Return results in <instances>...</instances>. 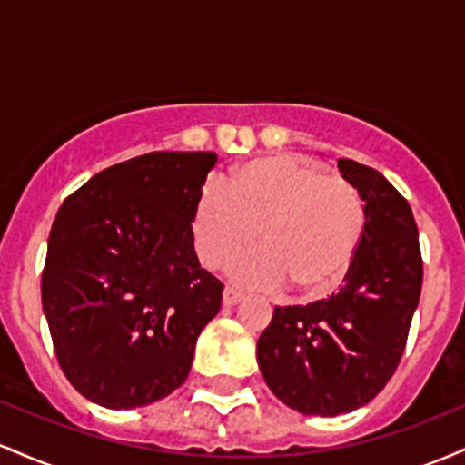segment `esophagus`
I'll use <instances>...</instances> for the list:
<instances>
[{"label":"esophagus","mask_w":465,"mask_h":465,"mask_svg":"<svg viewBox=\"0 0 465 465\" xmlns=\"http://www.w3.org/2000/svg\"><path fill=\"white\" fill-rule=\"evenodd\" d=\"M242 297H244V292L238 291V288H233V286H225V291H223V303H225V306H236Z\"/></svg>","instance_id":"esophagus-1"}]
</instances>
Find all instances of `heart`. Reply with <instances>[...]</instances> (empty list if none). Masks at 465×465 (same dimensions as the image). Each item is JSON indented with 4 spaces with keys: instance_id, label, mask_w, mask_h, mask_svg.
I'll list each match as a JSON object with an SVG mask.
<instances>
[{
    "instance_id": "obj_1",
    "label": "heart",
    "mask_w": 465,
    "mask_h": 465,
    "mask_svg": "<svg viewBox=\"0 0 465 465\" xmlns=\"http://www.w3.org/2000/svg\"><path fill=\"white\" fill-rule=\"evenodd\" d=\"M365 207L343 177L292 154L258 157L233 170L227 190L205 185L192 212V242L207 269L238 260L232 273L258 288L288 286L314 300L339 286L359 251Z\"/></svg>"
}]
</instances>
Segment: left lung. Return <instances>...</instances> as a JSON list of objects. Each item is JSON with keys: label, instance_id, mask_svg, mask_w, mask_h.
I'll return each instance as SVG.
<instances>
[{"label": "left lung", "instance_id": "1", "mask_svg": "<svg viewBox=\"0 0 465 465\" xmlns=\"http://www.w3.org/2000/svg\"><path fill=\"white\" fill-rule=\"evenodd\" d=\"M365 201V227L343 286L308 306H275L258 339L271 391L319 418L362 407L385 389L420 302L421 251L407 199L378 170L339 159Z\"/></svg>", "mask_w": 465, "mask_h": 465}]
</instances>
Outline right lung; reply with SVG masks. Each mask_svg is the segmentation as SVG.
<instances>
[{"label": "right lung", "mask_w": 465, "mask_h": 465, "mask_svg": "<svg viewBox=\"0 0 465 465\" xmlns=\"http://www.w3.org/2000/svg\"><path fill=\"white\" fill-rule=\"evenodd\" d=\"M214 153L159 151L67 196L47 240L41 300L56 361L106 409L162 400L188 378L223 282L201 269L192 212Z\"/></svg>", "instance_id": "right-lung-1"}]
</instances>
